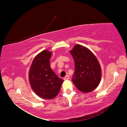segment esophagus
<instances>
[{
	"label": "esophagus",
	"instance_id": "obj_1",
	"mask_svg": "<svg viewBox=\"0 0 127 127\" xmlns=\"http://www.w3.org/2000/svg\"><path fill=\"white\" fill-rule=\"evenodd\" d=\"M68 79H69V76H68V75H66V76H65L64 77V78L63 79L64 80V81H67V80H68Z\"/></svg>",
	"mask_w": 127,
	"mask_h": 127
}]
</instances>
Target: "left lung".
I'll list each match as a JSON object with an SVG mask.
<instances>
[{"label":"left lung","mask_w":127,"mask_h":127,"mask_svg":"<svg viewBox=\"0 0 127 127\" xmlns=\"http://www.w3.org/2000/svg\"><path fill=\"white\" fill-rule=\"evenodd\" d=\"M70 52L75 62L73 82L80 91H93L101 78V68L97 57L88 48L79 44L75 45Z\"/></svg>","instance_id":"left-lung-1"}]
</instances>
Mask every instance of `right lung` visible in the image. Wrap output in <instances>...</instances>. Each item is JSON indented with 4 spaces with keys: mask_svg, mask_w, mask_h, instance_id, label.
<instances>
[{
    "mask_svg": "<svg viewBox=\"0 0 127 127\" xmlns=\"http://www.w3.org/2000/svg\"><path fill=\"white\" fill-rule=\"evenodd\" d=\"M52 52L43 50L33 59L29 73L30 86L35 94L43 99L54 98L60 90L63 80L52 70L49 60Z\"/></svg>",
    "mask_w": 127,
    "mask_h": 127,
    "instance_id": "add662e5",
    "label": "right lung"
}]
</instances>
